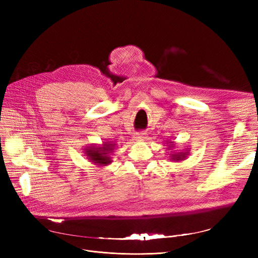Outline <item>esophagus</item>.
<instances>
[{
  "label": "esophagus",
  "mask_w": 258,
  "mask_h": 258,
  "mask_svg": "<svg viewBox=\"0 0 258 258\" xmlns=\"http://www.w3.org/2000/svg\"><path fill=\"white\" fill-rule=\"evenodd\" d=\"M135 140L136 141H144V140L147 138V135L145 132H138V134L135 135Z\"/></svg>",
  "instance_id": "esophagus-1"
}]
</instances>
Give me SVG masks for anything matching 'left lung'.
Segmentation results:
<instances>
[{"instance_id":"obj_1","label":"left lung","mask_w":258,"mask_h":258,"mask_svg":"<svg viewBox=\"0 0 258 258\" xmlns=\"http://www.w3.org/2000/svg\"><path fill=\"white\" fill-rule=\"evenodd\" d=\"M174 147H175L174 142L167 141V150L168 151L174 150ZM189 152H190L189 148H185V150H183V151H171L169 158L171 161H175V162L183 161L186 159L187 156L189 155Z\"/></svg>"}]
</instances>
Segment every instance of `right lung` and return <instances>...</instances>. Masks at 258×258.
Instances as JSON below:
<instances>
[{"label": "right lung", "instance_id": "right-lung-1", "mask_svg": "<svg viewBox=\"0 0 258 258\" xmlns=\"http://www.w3.org/2000/svg\"><path fill=\"white\" fill-rule=\"evenodd\" d=\"M116 143L107 141L102 144H91L84 148L85 156L90 162L100 167H106L112 163V153L116 148Z\"/></svg>", "mask_w": 258, "mask_h": 258}]
</instances>
